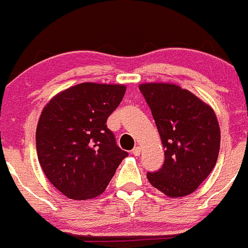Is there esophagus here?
I'll return each mask as SVG.
<instances>
[{"label": "esophagus", "mask_w": 248, "mask_h": 248, "mask_svg": "<svg viewBox=\"0 0 248 248\" xmlns=\"http://www.w3.org/2000/svg\"><path fill=\"white\" fill-rule=\"evenodd\" d=\"M132 154L135 156H138L140 154V147H135L133 149H132Z\"/></svg>", "instance_id": "esophagus-1"}]
</instances>
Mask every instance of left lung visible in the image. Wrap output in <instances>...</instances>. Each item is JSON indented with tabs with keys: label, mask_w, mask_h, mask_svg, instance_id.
I'll return each instance as SVG.
<instances>
[{
	"label": "left lung",
	"mask_w": 248,
	"mask_h": 248,
	"mask_svg": "<svg viewBox=\"0 0 248 248\" xmlns=\"http://www.w3.org/2000/svg\"><path fill=\"white\" fill-rule=\"evenodd\" d=\"M161 143L163 168L148 172V181L164 194L193 193L209 176L220 149V128L214 110L189 90L173 83H142Z\"/></svg>",
	"instance_id": "obj_1"
}]
</instances>
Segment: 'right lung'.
<instances>
[{"label": "right lung", "mask_w": 248, "mask_h": 248, "mask_svg": "<svg viewBox=\"0 0 248 248\" xmlns=\"http://www.w3.org/2000/svg\"><path fill=\"white\" fill-rule=\"evenodd\" d=\"M124 93V84L80 83L44 106L36 127L38 159L48 181L66 197L100 196L128 155L106 127Z\"/></svg>", "instance_id": "1"}]
</instances>
